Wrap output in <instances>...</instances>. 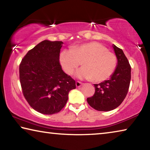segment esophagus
<instances>
[{"label":"esophagus","instance_id":"obj_1","mask_svg":"<svg viewBox=\"0 0 150 150\" xmlns=\"http://www.w3.org/2000/svg\"><path fill=\"white\" fill-rule=\"evenodd\" d=\"M76 87H80L81 85H83V83H81V82H79V81H76Z\"/></svg>","mask_w":150,"mask_h":150}]
</instances>
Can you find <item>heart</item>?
<instances>
[{
	"label": "heart",
	"instance_id": "obj_1",
	"mask_svg": "<svg viewBox=\"0 0 150 150\" xmlns=\"http://www.w3.org/2000/svg\"><path fill=\"white\" fill-rule=\"evenodd\" d=\"M59 61L68 75L71 74L82 63L84 67L78 70L75 75L78 78L91 79L95 82H102L110 78L117 65L115 54L96 42L62 51Z\"/></svg>",
	"mask_w": 150,
	"mask_h": 150
}]
</instances>
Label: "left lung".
Returning a JSON list of instances; mask_svg holds the SVG:
<instances>
[{"label":"left lung","mask_w":150,"mask_h":150,"mask_svg":"<svg viewBox=\"0 0 150 150\" xmlns=\"http://www.w3.org/2000/svg\"><path fill=\"white\" fill-rule=\"evenodd\" d=\"M117 58V65L115 72L108 80L99 84H94L95 93L87 98L91 107L98 111L114 110L122 103L128 93L131 79V67L123 51L112 45Z\"/></svg>","instance_id":"8db88e82"}]
</instances>
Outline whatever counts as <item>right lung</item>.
<instances>
[{"mask_svg": "<svg viewBox=\"0 0 150 150\" xmlns=\"http://www.w3.org/2000/svg\"><path fill=\"white\" fill-rule=\"evenodd\" d=\"M63 42L44 40L30 50L19 67L20 81L26 100L44 115H54L64 107L75 81L59 63Z\"/></svg>", "mask_w": 150, "mask_h": 150, "instance_id": "1", "label": "right lung"}]
</instances>
